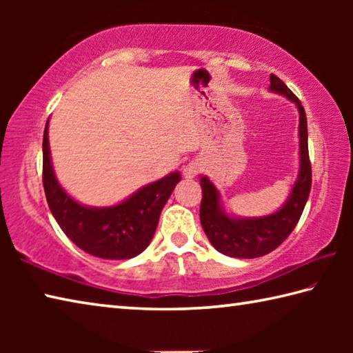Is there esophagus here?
<instances>
[{"mask_svg": "<svg viewBox=\"0 0 353 353\" xmlns=\"http://www.w3.org/2000/svg\"><path fill=\"white\" fill-rule=\"evenodd\" d=\"M202 171V165L198 162V160H193L183 166V177L185 179H193L199 174Z\"/></svg>", "mask_w": 353, "mask_h": 353, "instance_id": "34e87169", "label": "esophagus"}]
</instances>
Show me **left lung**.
<instances>
[{"instance_id": "8db88e82", "label": "left lung", "mask_w": 353, "mask_h": 353, "mask_svg": "<svg viewBox=\"0 0 353 353\" xmlns=\"http://www.w3.org/2000/svg\"><path fill=\"white\" fill-rule=\"evenodd\" d=\"M270 90L283 94L297 105L299 110V148L301 166L297 181L292 185L288 201L276 213L261 218H235L227 214L219 202V191L207 176L201 177V224L212 246L218 252L234 259H256L279 248L294 230L312 190V163L308 157L307 117L301 101L283 81L271 74Z\"/></svg>"}]
</instances>
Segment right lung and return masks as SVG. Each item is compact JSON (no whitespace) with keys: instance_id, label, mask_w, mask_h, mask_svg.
Masks as SVG:
<instances>
[{"instance_id":"right-lung-1","label":"right lung","mask_w":353,"mask_h":353,"mask_svg":"<svg viewBox=\"0 0 353 353\" xmlns=\"http://www.w3.org/2000/svg\"><path fill=\"white\" fill-rule=\"evenodd\" d=\"M181 182L171 172L112 207H87L76 202L57 182L51 163L48 123L43 132V188L52 216L77 248L107 260H126L145 250L157 229L166 201Z\"/></svg>"}]
</instances>
